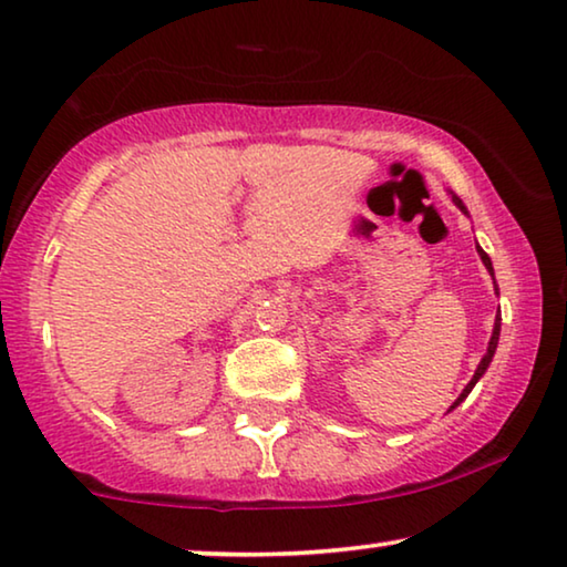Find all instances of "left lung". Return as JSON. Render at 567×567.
Returning a JSON list of instances; mask_svg holds the SVG:
<instances>
[{
  "label": "left lung",
  "instance_id": "1",
  "mask_svg": "<svg viewBox=\"0 0 567 567\" xmlns=\"http://www.w3.org/2000/svg\"><path fill=\"white\" fill-rule=\"evenodd\" d=\"M451 198H453V203H455V206H458V208L463 210V214H466V216H468V208H466V206H463V200H461L458 196H455V193H451ZM476 251H478V257H481V261H484V267L488 269V275H492V280H494V265H492V259H488V255H486V251H484V249H481V247H478V244H476ZM494 287H496V282H494ZM496 295H499V287H496ZM499 333H502V316H496V320H494V331H492V338H488V349H486V353H484V359H481V361H478V367H476V371H473L471 382L466 384V390H463V392L458 394V400H455V402L451 404V410H455V408H458V404H461L463 400H466V396L471 394V390H473V386H476V382H478V379L486 374V369H488V364H492V359H494V353H496V346H499Z\"/></svg>",
  "mask_w": 567,
  "mask_h": 567
}]
</instances>
